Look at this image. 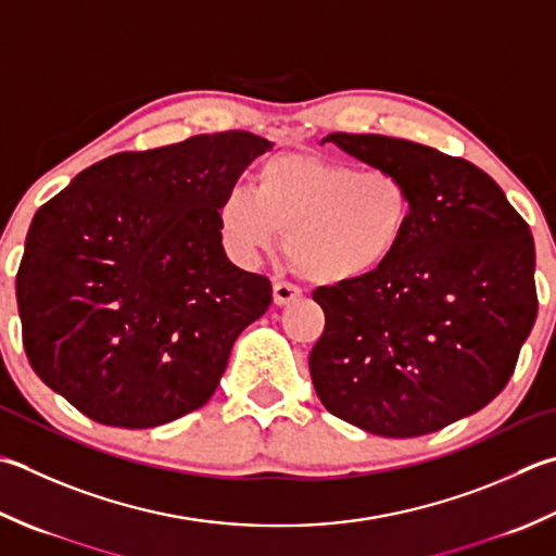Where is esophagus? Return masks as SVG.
Returning a JSON list of instances; mask_svg holds the SVG:
<instances>
[{
	"label": "esophagus",
	"mask_w": 556,
	"mask_h": 556,
	"mask_svg": "<svg viewBox=\"0 0 556 556\" xmlns=\"http://www.w3.org/2000/svg\"><path fill=\"white\" fill-rule=\"evenodd\" d=\"M271 296H275L277 306H289V303L301 296V291L293 285H287V281H275V285H271Z\"/></svg>",
	"instance_id": "esophagus-1"
}]
</instances>
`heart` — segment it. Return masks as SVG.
<instances>
[{
	"instance_id": "b5f03b06",
	"label": "heart",
	"mask_w": 556,
	"mask_h": 556,
	"mask_svg": "<svg viewBox=\"0 0 556 556\" xmlns=\"http://www.w3.org/2000/svg\"><path fill=\"white\" fill-rule=\"evenodd\" d=\"M415 202L390 168L315 154L271 156L253 192L231 188L219 202V233L236 263L253 265L287 231L293 265L320 285H354L383 269L407 241Z\"/></svg>"
}]
</instances>
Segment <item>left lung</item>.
<instances>
[{"mask_svg": "<svg viewBox=\"0 0 556 556\" xmlns=\"http://www.w3.org/2000/svg\"><path fill=\"white\" fill-rule=\"evenodd\" d=\"M400 173L415 214L390 263L315 289L325 332L308 366L320 402L368 433L409 439L489 405L535 325V243L504 190L470 161L383 135L325 137Z\"/></svg>", "mask_w": 556, "mask_h": 556, "instance_id": "8db88e82", "label": "left lung"}]
</instances>
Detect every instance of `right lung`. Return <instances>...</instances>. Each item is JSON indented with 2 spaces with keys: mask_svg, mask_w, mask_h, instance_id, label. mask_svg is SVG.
I'll list each match as a JSON object with an SVG mask.
<instances>
[{
  "mask_svg": "<svg viewBox=\"0 0 556 556\" xmlns=\"http://www.w3.org/2000/svg\"><path fill=\"white\" fill-rule=\"evenodd\" d=\"M271 141L198 135L81 170L36 212L16 275L24 350L98 424L151 429L200 409L271 303L236 267L219 202Z\"/></svg>",
  "mask_w": 556,
  "mask_h": 556,
  "instance_id": "right-lung-1",
  "label": "right lung"
}]
</instances>
